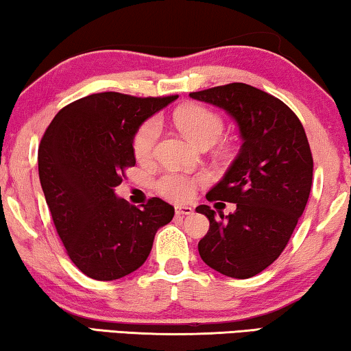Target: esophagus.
<instances>
[{"label": "esophagus", "instance_id": "34e87169", "mask_svg": "<svg viewBox=\"0 0 351 351\" xmlns=\"http://www.w3.org/2000/svg\"><path fill=\"white\" fill-rule=\"evenodd\" d=\"M193 209L188 206H176V215H191Z\"/></svg>", "mask_w": 351, "mask_h": 351}]
</instances>
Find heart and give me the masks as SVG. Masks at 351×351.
Here are the masks:
<instances>
[{
	"label": "heart",
	"mask_w": 351,
	"mask_h": 351,
	"mask_svg": "<svg viewBox=\"0 0 351 351\" xmlns=\"http://www.w3.org/2000/svg\"><path fill=\"white\" fill-rule=\"evenodd\" d=\"M176 123L188 139L197 145L207 147L215 144L221 138L225 121L221 115L201 104L184 106L177 110ZM161 134L160 117H150L136 130L133 138L134 156L142 163L150 161L155 155L156 144ZM207 182L206 176H188L184 172L165 171L155 180V188L161 196L171 201H188L195 196L196 188Z\"/></svg>",
	"instance_id": "heart-1"
}]
</instances>
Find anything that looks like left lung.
Returning <instances> with one entry per match:
<instances>
[{"label": "left lung", "instance_id": "1", "mask_svg": "<svg viewBox=\"0 0 351 351\" xmlns=\"http://www.w3.org/2000/svg\"><path fill=\"white\" fill-rule=\"evenodd\" d=\"M191 98L225 109L239 126L242 145L207 199L234 202L236 212L218 217L209 206L196 212L209 218L197 250L207 266L232 278H250L285 250L312 188L313 158L301 120L276 96L234 82Z\"/></svg>", "mask_w": 351, "mask_h": 351}]
</instances>
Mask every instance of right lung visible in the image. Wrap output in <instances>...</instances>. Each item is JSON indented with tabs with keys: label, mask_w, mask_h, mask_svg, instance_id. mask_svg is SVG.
I'll return each mask as SVG.
<instances>
[{
	"label": "right lung",
	"mask_w": 351,
	"mask_h": 351,
	"mask_svg": "<svg viewBox=\"0 0 351 351\" xmlns=\"http://www.w3.org/2000/svg\"><path fill=\"white\" fill-rule=\"evenodd\" d=\"M177 99L104 91L60 110L40 139L39 179L66 253L95 280H117L145 263L174 207L150 197L141 207L115 196L136 165L133 138L149 117Z\"/></svg>",
	"instance_id": "obj_1"
}]
</instances>
